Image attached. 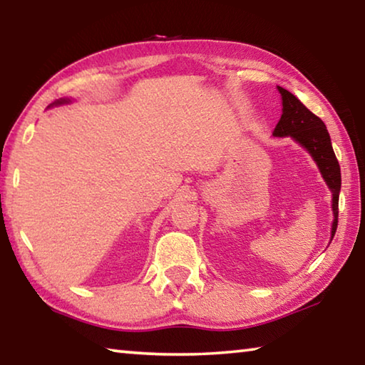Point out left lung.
<instances>
[{
	"label": "left lung",
	"mask_w": 365,
	"mask_h": 365,
	"mask_svg": "<svg viewBox=\"0 0 365 365\" xmlns=\"http://www.w3.org/2000/svg\"><path fill=\"white\" fill-rule=\"evenodd\" d=\"M279 91L282 95L283 113L274 128V137H292L301 146H304L317 163L320 174L333 193L331 207L333 215H335L331 225L333 238L338 227V196L339 188H341V172H339L338 159L333 153L329 130H327L325 123L320 120V117L312 114L293 93H289L282 86H279Z\"/></svg>",
	"instance_id": "8db88e82"
}]
</instances>
